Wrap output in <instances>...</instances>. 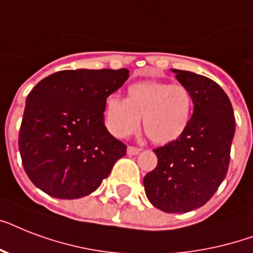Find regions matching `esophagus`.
<instances>
[{"instance_id":"1","label":"esophagus","mask_w":253,"mask_h":253,"mask_svg":"<svg viewBox=\"0 0 253 253\" xmlns=\"http://www.w3.org/2000/svg\"><path fill=\"white\" fill-rule=\"evenodd\" d=\"M139 152H140V148H138V147H127V154L130 155V156H134V155H138Z\"/></svg>"}]
</instances>
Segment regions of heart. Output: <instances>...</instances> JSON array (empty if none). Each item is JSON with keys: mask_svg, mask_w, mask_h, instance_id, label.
<instances>
[{"mask_svg": "<svg viewBox=\"0 0 253 253\" xmlns=\"http://www.w3.org/2000/svg\"><path fill=\"white\" fill-rule=\"evenodd\" d=\"M193 113V97L186 86L146 80L131 84L127 98L109 95L105 119L111 134L126 138L143 127L150 139L164 146L176 142L188 128Z\"/></svg>", "mask_w": 253, "mask_h": 253, "instance_id": "obj_1", "label": "heart"}]
</instances>
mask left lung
Returning <instances> with one entry per match:
<instances>
[{
	"label": "left lung",
	"instance_id": "obj_1",
	"mask_svg": "<svg viewBox=\"0 0 253 253\" xmlns=\"http://www.w3.org/2000/svg\"><path fill=\"white\" fill-rule=\"evenodd\" d=\"M172 72L192 93L194 110L176 142L154 150L158 166L143 184L155 208L188 212L204 206L227 174L235 118L230 98L215 81L189 71Z\"/></svg>",
	"mask_w": 253,
	"mask_h": 253
}]
</instances>
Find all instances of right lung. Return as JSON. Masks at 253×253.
I'll list each match as a JSON object with an SVG mask.
<instances>
[{"instance_id":"right-lung-1","label":"right lung","mask_w":253,"mask_h":253,"mask_svg":"<svg viewBox=\"0 0 253 253\" xmlns=\"http://www.w3.org/2000/svg\"><path fill=\"white\" fill-rule=\"evenodd\" d=\"M128 71H60L39 81L26 99L18 146L33 184L48 196L90 194L126 155L105 126V101Z\"/></svg>"}]
</instances>
